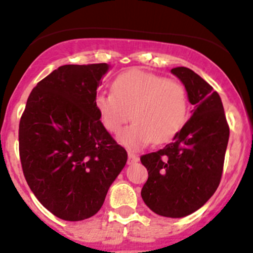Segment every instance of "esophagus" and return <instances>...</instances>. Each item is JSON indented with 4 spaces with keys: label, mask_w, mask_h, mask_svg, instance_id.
<instances>
[{
    "label": "esophagus",
    "mask_w": 253,
    "mask_h": 253,
    "mask_svg": "<svg viewBox=\"0 0 253 253\" xmlns=\"http://www.w3.org/2000/svg\"><path fill=\"white\" fill-rule=\"evenodd\" d=\"M139 161V157H138L137 154L133 153V152H128V163L131 165V163H135Z\"/></svg>",
    "instance_id": "obj_1"
}]
</instances>
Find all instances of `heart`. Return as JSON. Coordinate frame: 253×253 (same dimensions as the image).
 Here are the masks:
<instances>
[{
	"label": "heart",
	"instance_id": "obj_1",
	"mask_svg": "<svg viewBox=\"0 0 253 253\" xmlns=\"http://www.w3.org/2000/svg\"><path fill=\"white\" fill-rule=\"evenodd\" d=\"M95 107L106 130L114 134L131 115L134 123L120 134V142L139 149L177 135L189 118V96L181 82L133 68L115 78L113 92L95 96Z\"/></svg>",
	"mask_w": 253,
	"mask_h": 253
}]
</instances>
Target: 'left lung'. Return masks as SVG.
I'll return each mask as SVG.
<instances>
[{"instance_id":"8db88e82","label":"left lung","mask_w":253,"mask_h":253,"mask_svg":"<svg viewBox=\"0 0 253 253\" xmlns=\"http://www.w3.org/2000/svg\"><path fill=\"white\" fill-rule=\"evenodd\" d=\"M171 72L185 84L193 116L165 148L140 157L148 171L140 195L158 215L182 218L200 209L218 189L229 125L222 100L207 81L186 67Z\"/></svg>"}]
</instances>
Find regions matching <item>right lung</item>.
<instances>
[{
	"label": "right lung",
	"instance_id": "add662e5",
	"mask_svg": "<svg viewBox=\"0 0 253 253\" xmlns=\"http://www.w3.org/2000/svg\"><path fill=\"white\" fill-rule=\"evenodd\" d=\"M106 63L66 64L38 82L19 125L25 180L44 208L77 222L95 215L128 153L95 107Z\"/></svg>",
	"mask_w": 253,
	"mask_h": 253
}]
</instances>
